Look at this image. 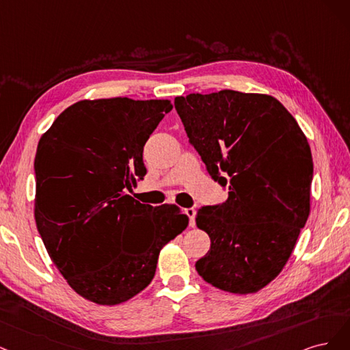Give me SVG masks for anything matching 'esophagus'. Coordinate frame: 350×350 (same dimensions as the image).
Masks as SVG:
<instances>
[{"label": "esophagus", "mask_w": 350, "mask_h": 350, "mask_svg": "<svg viewBox=\"0 0 350 350\" xmlns=\"http://www.w3.org/2000/svg\"><path fill=\"white\" fill-rule=\"evenodd\" d=\"M185 213H186L187 218H189V225H190V227H195V225H196V219H195L196 209L195 208H187V209H185Z\"/></svg>", "instance_id": "esophagus-1"}]
</instances>
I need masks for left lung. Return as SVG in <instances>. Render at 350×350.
<instances>
[{"mask_svg":"<svg viewBox=\"0 0 350 350\" xmlns=\"http://www.w3.org/2000/svg\"><path fill=\"white\" fill-rule=\"evenodd\" d=\"M191 146L228 199L202 206L211 239L196 262L208 284L252 294L272 282L310 215L312 157L297 120L272 96L222 90L176 97Z\"/></svg>","mask_w":350,"mask_h":350,"instance_id":"left-lung-1","label":"left lung"}]
</instances>
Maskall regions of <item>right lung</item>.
<instances>
[{
	"mask_svg": "<svg viewBox=\"0 0 350 350\" xmlns=\"http://www.w3.org/2000/svg\"><path fill=\"white\" fill-rule=\"evenodd\" d=\"M173 109L168 100H81L42 135L35 159V218L70 286L116 306L150 285L163 245L187 227L174 205L128 195L142 180L144 145Z\"/></svg>",
	"mask_w": 350,
	"mask_h": 350,
	"instance_id": "add662e5",
	"label": "right lung"
}]
</instances>
